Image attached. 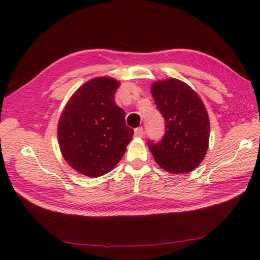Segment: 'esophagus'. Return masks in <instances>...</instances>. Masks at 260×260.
<instances>
[{"mask_svg":"<svg viewBox=\"0 0 260 260\" xmlns=\"http://www.w3.org/2000/svg\"><path fill=\"white\" fill-rule=\"evenodd\" d=\"M135 136L136 137H142L143 136V128L142 127H139L135 130Z\"/></svg>","mask_w":260,"mask_h":260,"instance_id":"esophagus-1","label":"esophagus"}]
</instances>
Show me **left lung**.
Segmentation results:
<instances>
[{
	"mask_svg": "<svg viewBox=\"0 0 260 260\" xmlns=\"http://www.w3.org/2000/svg\"><path fill=\"white\" fill-rule=\"evenodd\" d=\"M155 104L166 121L159 143H148L155 161L170 174H187L206 155L210 123L207 109L190 85L175 78L151 86Z\"/></svg>",
	"mask_w": 260,
	"mask_h": 260,
	"instance_id": "1",
	"label": "left lung"
}]
</instances>
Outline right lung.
Segmentation results:
<instances>
[{"instance_id":"obj_1","label":"right lung","mask_w":260,"mask_h":260,"mask_svg":"<svg viewBox=\"0 0 260 260\" xmlns=\"http://www.w3.org/2000/svg\"><path fill=\"white\" fill-rule=\"evenodd\" d=\"M119 84L111 77L93 78L73 94L61 112L57 124L60 153L80 175H106L131 142L135 132L114 101Z\"/></svg>"}]
</instances>
